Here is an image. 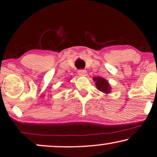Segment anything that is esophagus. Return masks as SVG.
I'll return each instance as SVG.
<instances>
[{
    "label": "esophagus",
    "mask_w": 157,
    "mask_h": 157,
    "mask_svg": "<svg viewBox=\"0 0 157 157\" xmlns=\"http://www.w3.org/2000/svg\"><path fill=\"white\" fill-rule=\"evenodd\" d=\"M78 73L81 76H86L87 75V71L86 70H83V69L78 70Z\"/></svg>",
    "instance_id": "34e87169"
}]
</instances>
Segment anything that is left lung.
<instances>
[{"label": "left lung", "instance_id": "left-lung-1", "mask_svg": "<svg viewBox=\"0 0 157 157\" xmlns=\"http://www.w3.org/2000/svg\"><path fill=\"white\" fill-rule=\"evenodd\" d=\"M93 80L95 81L96 86L98 91H101L105 94H108L111 93V87L110 86L108 81L102 77H94Z\"/></svg>", "mask_w": 157, "mask_h": 157}]
</instances>
